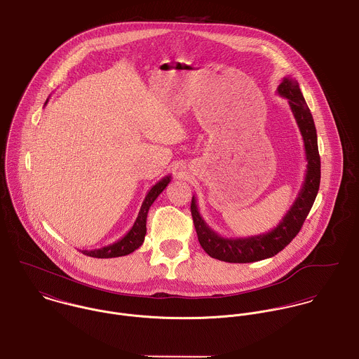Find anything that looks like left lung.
I'll use <instances>...</instances> for the list:
<instances>
[{"instance_id":"1","label":"left lung","mask_w":359,"mask_h":359,"mask_svg":"<svg viewBox=\"0 0 359 359\" xmlns=\"http://www.w3.org/2000/svg\"><path fill=\"white\" fill-rule=\"evenodd\" d=\"M277 93L288 100L304 139L308 164L302 188L277 227L266 234L246 238H224L213 231L201 216L196 199L192 196L191 213L198 239L205 252L215 259L229 263H250L277 255L299 233L316 199L320 185V156L313 117L295 79L284 78L277 88Z\"/></svg>"}]
</instances>
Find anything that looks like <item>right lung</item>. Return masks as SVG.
Masks as SVG:
<instances>
[{"label": "right lung", "instance_id": "obj_1", "mask_svg": "<svg viewBox=\"0 0 359 359\" xmlns=\"http://www.w3.org/2000/svg\"><path fill=\"white\" fill-rule=\"evenodd\" d=\"M47 103V102H46ZM171 181V175H167L164 178H161L156 185L151 187V189L147 192L139 215L132 226V229L114 243H110L107 246L103 248H97V249H90V250H82L85 255L90 256V257H99V259H107V257H118V256H125L132 253L133 250H136L144 241L146 236V219H147V212L150 209V206L153 205V202L157 199V196L165 189V187L170 184Z\"/></svg>", "mask_w": 359, "mask_h": 359}]
</instances>
